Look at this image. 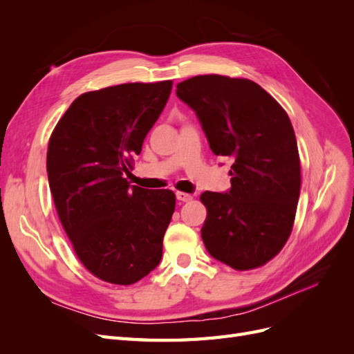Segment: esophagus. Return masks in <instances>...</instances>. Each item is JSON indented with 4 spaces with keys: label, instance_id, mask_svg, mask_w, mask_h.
<instances>
[{
    "label": "esophagus",
    "instance_id": "34e87169",
    "mask_svg": "<svg viewBox=\"0 0 354 354\" xmlns=\"http://www.w3.org/2000/svg\"><path fill=\"white\" fill-rule=\"evenodd\" d=\"M176 198H177V201H180V202H189V201H192V195H189V194H185V192H176Z\"/></svg>",
    "mask_w": 354,
    "mask_h": 354
}]
</instances>
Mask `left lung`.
<instances>
[{"label":"left lung","instance_id":"left-lung-1","mask_svg":"<svg viewBox=\"0 0 354 354\" xmlns=\"http://www.w3.org/2000/svg\"><path fill=\"white\" fill-rule=\"evenodd\" d=\"M176 94L196 113L214 155L233 160L226 194L201 195L203 245L236 270L266 264L291 234L301 186L291 121L250 80L199 75L177 84Z\"/></svg>","mask_w":354,"mask_h":354}]
</instances>
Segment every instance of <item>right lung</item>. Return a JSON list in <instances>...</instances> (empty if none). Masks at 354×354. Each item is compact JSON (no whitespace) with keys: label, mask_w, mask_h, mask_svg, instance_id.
<instances>
[{"label":"right lung","mask_w":354,"mask_h":354,"mask_svg":"<svg viewBox=\"0 0 354 354\" xmlns=\"http://www.w3.org/2000/svg\"><path fill=\"white\" fill-rule=\"evenodd\" d=\"M173 81L121 84L75 99L53 131L47 174L59 218L99 279L131 285L162 259L171 190L130 186L131 159L164 111Z\"/></svg>","instance_id":"obj_1"}]
</instances>
